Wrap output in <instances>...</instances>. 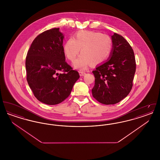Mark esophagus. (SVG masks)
<instances>
[{
  "label": "esophagus",
  "mask_w": 160,
  "mask_h": 160,
  "mask_svg": "<svg viewBox=\"0 0 160 160\" xmlns=\"http://www.w3.org/2000/svg\"><path fill=\"white\" fill-rule=\"evenodd\" d=\"M79 74H80V76H84L86 74V72H85L84 71H79Z\"/></svg>",
  "instance_id": "34e87169"
}]
</instances>
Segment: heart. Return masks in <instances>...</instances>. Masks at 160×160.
<instances>
[{
  "label": "heart",
  "instance_id": "heart-1",
  "mask_svg": "<svg viewBox=\"0 0 160 160\" xmlns=\"http://www.w3.org/2000/svg\"><path fill=\"white\" fill-rule=\"evenodd\" d=\"M81 49V54L73 63V67L80 70H85L93 63L100 64L108 59L113 49L111 38L100 32L80 31L69 38L63 46L65 56L74 61Z\"/></svg>",
  "mask_w": 160,
  "mask_h": 160
}]
</instances>
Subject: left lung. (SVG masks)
I'll return each instance as SVG.
<instances>
[{"mask_svg": "<svg viewBox=\"0 0 160 160\" xmlns=\"http://www.w3.org/2000/svg\"><path fill=\"white\" fill-rule=\"evenodd\" d=\"M111 37L113 49L108 61L92 71L95 76L92 95L106 105L116 104L129 94L136 68L134 53L129 43L116 33Z\"/></svg>", "mask_w": 160, "mask_h": 160, "instance_id": "1", "label": "left lung"}]
</instances>
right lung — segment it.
<instances>
[{
    "mask_svg": "<svg viewBox=\"0 0 160 160\" xmlns=\"http://www.w3.org/2000/svg\"><path fill=\"white\" fill-rule=\"evenodd\" d=\"M63 38L59 28L42 32L32 42L26 59L29 86L37 99L47 105L67 98L80 77L65 62Z\"/></svg>",
    "mask_w": 160,
    "mask_h": 160,
    "instance_id": "add662e5",
    "label": "right lung"
}]
</instances>
